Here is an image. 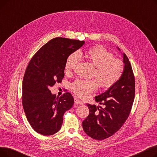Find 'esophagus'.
<instances>
[{"label":"esophagus","instance_id":"1","mask_svg":"<svg viewBox=\"0 0 157 157\" xmlns=\"http://www.w3.org/2000/svg\"><path fill=\"white\" fill-rule=\"evenodd\" d=\"M74 102H75L76 104H78V105L83 104V103H82V102L78 98H74Z\"/></svg>","mask_w":157,"mask_h":157}]
</instances>
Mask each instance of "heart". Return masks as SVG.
I'll use <instances>...</instances> for the list:
<instances>
[{
    "label": "heart",
    "mask_w": 157,
    "mask_h": 157,
    "mask_svg": "<svg viewBox=\"0 0 157 157\" xmlns=\"http://www.w3.org/2000/svg\"><path fill=\"white\" fill-rule=\"evenodd\" d=\"M79 55L85 56L95 67L94 76L102 88L112 87L122 76L124 70L122 61L114 59L113 54L101 46L90 48L84 53L79 52ZM79 61V56L78 53L70 55L65 62V71H73ZM97 86L95 81L76 79L71 85V89L77 95L84 98L96 90Z\"/></svg>",
    "instance_id": "obj_1"
}]
</instances>
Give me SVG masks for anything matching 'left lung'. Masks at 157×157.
I'll list each match as a JSON object with an SVG mask.
<instances>
[{"label":"left lung","instance_id":"left-lung-1","mask_svg":"<svg viewBox=\"0 0 157 157\" xmlns=\"http://www.w3.org/2000/svg\"><path fill=\"white\" fill-rule=\"evenodd\" d=\"M118 50L120 51V48ZM124 70L117 83L95 97L103 105L87 104L89 114L82 122L85 132L96 140H103L118 131L128 118L135 96V78L128 57L123 53Z\"/></svg>","mask_w":157,"mask_h":157}]
</instances>
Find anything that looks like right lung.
Here are the masks:
<instances>
[{"mask_svg":"<svg viewBox=\"0 0 157 157\" xmlns=\"http://www.w3.org/2000/svg\"><path fill=\"white\" fill-rule=\"evenodd\" d=\"M84 44L83 40L54 38L30 60L23 79L22 104L36 132L51 136L60 130L63 114L72 108L74 98L69 92L56 97L49 88L62 81L67 58Z\"/></svg>","mask_w":157,"mask_h":157,"instance_id":"1","label":"right lung"}]
</instances>
